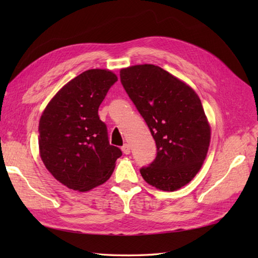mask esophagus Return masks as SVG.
Here are the masks:
<instances>
[{
  "instance_id": "1",
  "label": "esophagus",
  "mask_w": 258,
  "mask_h": 258,
  "mask_svg": "<svg viewBox=\"0 0 258 258\" xmlns=\"http://www.w3.org/2000/svg\"><path fill=\"white\" fill-rule=\"evenodd\" d=\"M122 151H123V153H124V154H126V155H127V154H130V153H131V149H130V145H128V144H124V145L122 146Z\"/></svg>"
}]
</instances>
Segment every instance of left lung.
I'll return each mask as SVG.
<instances>
[{"label": "left lung", "instance_id": "left-lung-1", "mask_svg": "<svg viewBox=\"0 0 258 258\" xmlns=\"http://www.w3.org/2000/svg\"><path fill=\"white\" fill-rule=\"evenodd\" d=\"M119 76L156 143L155 160L140 169L141 175L158 189L183 187L199 173L210 146L211 127L200 97L153 64L122 69Z\"/></svg>", "mask_w": 258, "mask_h": 258}]
</instances>
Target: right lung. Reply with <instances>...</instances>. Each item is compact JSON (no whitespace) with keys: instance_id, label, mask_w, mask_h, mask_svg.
<instances>
[{"instance_id":"obj_1","label":"right lung","mask_w":258,"mask_h":258,"mask_svg":"<svg viewBox=\"0 0 258 258\" xmlns=\"http://www.w3.org/2000/svg\"><path fill=\"white\" fill-rule=\"evenodd\" d=\"M117 81L111 71H85L47 104L38 125L40 155L47 171L67 187L87 191L111 177L122 156L109 144L98 107Z\"/></svg>"}]
</instances>
